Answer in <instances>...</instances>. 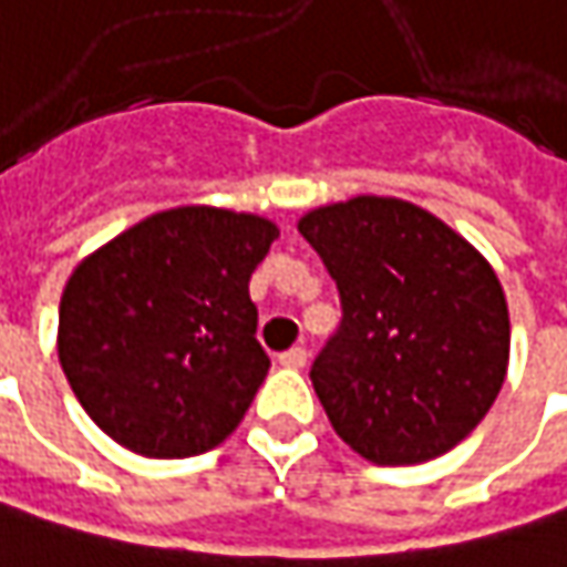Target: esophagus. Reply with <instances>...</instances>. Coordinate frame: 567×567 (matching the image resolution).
I'll use <instances>...</instances> for the list:
<instances>
[{
	"label": "esophagus",
	"mask_w": 567,
	"mask_h": 567,
	"mask_svg": "<svg viewBox=\"0 0 567 567\" xmlns=\"http://www.w3.org/2000/svg\"><path fill=\"white\" fill-rule=\"evenodd\" d=\"M279 362H282L285 369H305L308 365V350L305 347H291V350H285L279 355Z\"/></svg>",
	"instance_id": "obj_1"
}]
</instances>
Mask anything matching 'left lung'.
I'll return each mask as SVG.
<instances>
[{
	"mask_svg": "<svg viewBox=\"0 0 567 567\" xmlns=\"http://www.w3.org/2000/svg\"><path fill=\"white\" fill-rule=\"evenodd\" d=\"M337 282L343 320L311 365L337 436L375 465L458 446L491 411L511 359L507 298L450 224L359 195L298 220Z\"/></svg>",
	"mask_w": 567,
	"mask_h": 567,
	"instance_id": "left-lung-1",
	"label": "left lung"
}]
</instances>
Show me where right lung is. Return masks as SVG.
I'll use <instances>...</instances> for the list:
<instances>
[{"label": "right lung", "instance_id": "obj_1", "mask_svg": "<svg viewBox=\"0 0 567 567\" xmlns=\"http://www.w3.org/2000/svg\"><path fill=\"white\" fill-rule=\"evenodd\" d=\"M276 237L266 217L185 205L85 256L56 352L99 430L147 458L202 455L237 430L269 372L250 276Z\"/></svg>", "mask_w": 567, "mask_h": 567}]
</instances>
